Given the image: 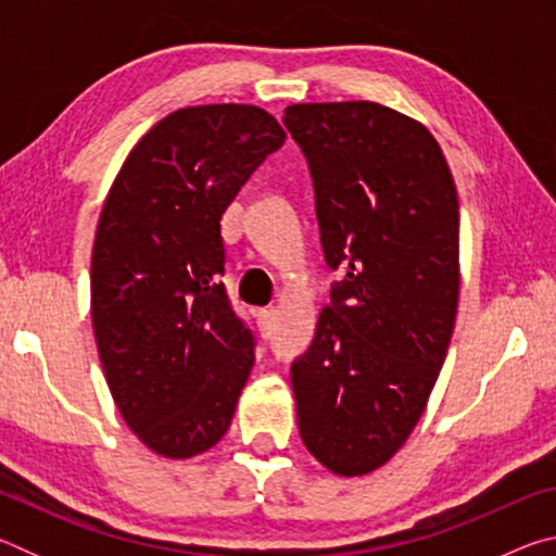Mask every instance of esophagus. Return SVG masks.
Masks as SVG:
<instances>
[{
	"mask_svg": "<svg viewBox=\"0 0 556 556\" xmlns=\"http://www.w3.org/2000/svg\"><path fill=\"white\" fill-rule=\"evenodd\" d=\"M257 316V326L262 336H271V328H275V308H260V312L255 314Z\"/></svg>",
	"mask_w": 556,
	"mask_h": 556,
	"instance_id": "1",
	"label": "esophagus"
}]
</instances>
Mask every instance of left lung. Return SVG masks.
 I'll list each match as a JSON object with an SVG mask.
<instances>
[{"label": "left lung", "instance_id": "1", "mask_svg": "<svg viewBox=\"0 0 556 556\" xmlns=\"http://www.w3.org/2000/svg\"><path fill=\"white\" fill-rule=\"evenodd\" d=\"M285 127L314 178L331 287L291 363L299 434L338 476L397 454L425 412L458 308V195L421 122L378 102H301Z\"/></svg>", "mask_w": 556, "mask_h": 556}]
</instances>
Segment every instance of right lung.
Returning a JSON list of instances; mask_svg holds the SVG:
<instances>
[{"label": "right lung", "mask_w": 556, "mask_h": 556, "mask_svg": "<svg viewBox=\"0 0 556 556\" xmlns=\"http://www.w3.org/2000/svg\"><path fill=\"white\" fill-rule=\"evenodd\" d=\"M255 105L181 108L131 149L102 205L90 314L122 419L164 458L218 444L255 363L220 275V218L285 144Z\"/></svg>", "instance_id": "right-lung-1"}]
</instances>
